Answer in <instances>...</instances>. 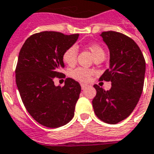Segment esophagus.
<instances>
[{"instance_id":"34e87169","label":"esophagus","mask_w":154,"mask_h":154,"mask_svg":"<svg viewBox=\"0 0 154 154\" xmlns=\"http://www.w3.org/2000/svg\"><path fill=\"white\" fill-rule=\"evenodd\" d=\"M86 85L85 84H83V83H81V87H82V89H85V88H86Z\"/></svg>"}]
</instances>
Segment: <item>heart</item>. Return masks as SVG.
I'll return each mask as SVG.
<instances>
[{
  "instance_id": "b5f03b06",
  "label": "heart",
  "mask_w": 154,
  "mask_h": 154,
  "mask_svg": "<svg viewBox=\"0 0 154 154\" xmlns=\"http://www.w3.org/2000/svg\"><path fill=\"white\" fill-rule=\"evenodd\" d=\"M87 48L90 50L94 59L100 57H105V50L100 45L89 44L87 45ZM77 52H78L77 51V47L74 45L68 47L67 49L64 51L62 55V60L65 62V64L69 65V66H72L73 65H75V63L77 61ZM94 73V70L82 67H77L74 69L70 70L69 72L70 77H72L73 79L82 82H89V80L91 79V77Z\"/></svg>"
}]
</instances>
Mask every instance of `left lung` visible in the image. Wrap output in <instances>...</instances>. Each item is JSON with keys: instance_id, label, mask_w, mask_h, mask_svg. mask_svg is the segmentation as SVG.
Returning <instances> with one entry per match:
<instances>
[{"instance_id": "8db88e82", "label": "left lung", "mask_w": 154, "mask_h": 154, "mask_svg": "<svg viewBox=\"0 0 154 154\" xmlns=\"http://www.w3.org/2000/svg\"><path fill=\"white\" fill-rule=\"evenodd\" d=\"M103 41L109 49V69L100 81L111 82L109 90L94 85L97 94L93 107L99 119L117 124L129 117L138 103L144 86L146 60L136 42L114 31L103 32Z\"/></svg>"}]
</instances>
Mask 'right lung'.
<instances>
[{"label": "right lung", "instance_id": "right-lung-1", "mask_svg": "<svg viewBox=\"0 0 154 154\" xmlns=\"http://www.w3.org/2000/svg\"><path fill=\"white\" fill-rule=\"evenodd\" d=\"M79 34L65 35L53 31L32 34L18 56L16 83L22 102L31 117L39 124L57 128L67 124L74 116L81 85L66 78L64 86H56V77L65 67L63 53L77 42Z\"/></svg>", "mask_w": 154, "mask_h": 154}]
</instances>
